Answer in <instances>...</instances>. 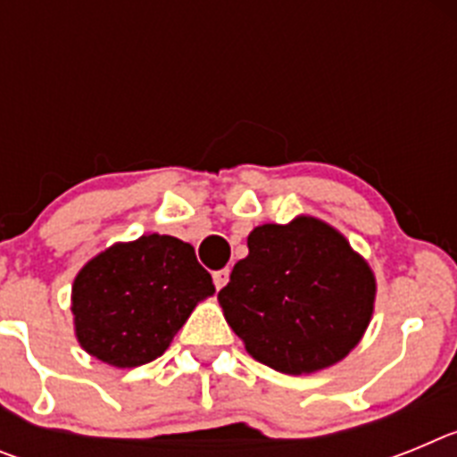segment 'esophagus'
<instances>
[{"label": "esophagus", "mask_w": 457, "mask_h": 457, "mask_svg": "<svg viewBox=\"0 0 457 457\" xmlns=\"http://www.w3.org/2000/svg\"><path fill=\"white\" fill-rule=\"evenodd\" d=\"M228 268H221V270H217V272H212V281H215V286H217V290H221L224 288L226 284H228Z\"/></svg>", "instance_id": "obj_1"}]
</instances>
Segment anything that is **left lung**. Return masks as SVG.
<instances>
[{
	"instance_id": "obj_1",
	"label": "left lung",
	"mask_w": 457,
	"mask_h": 457,
	"mask_svg": "<svg viewBox=\"0 0 457 457\" xmlns=\"http://www.w3.org/2000/svg\"><path fill=\"white\" fill-rule=\"evenodd\" d=\"M247 247L217 295L247 353L286 375L341 361L373 313L375 278L364 258L313 217L258 226Z\"/></svg>"
}]
</instances>
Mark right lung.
<instances>
[{"label": "right lung", "mask_w": 457, "mask_h": 457, "mask_svg": "<svg viewBox=\"0 0 457 457\" xmlns=\"http://www.w3.org/2000/svg\"><path fill=\"white\" fill-rule=\"evenodd\" d=\"M215 293L192 245L141 236L88 261L72 286L75 332L88 354L135 369L169 348L196 302Z\"/></svg>", "instance_id": "1"}]
</instances>
